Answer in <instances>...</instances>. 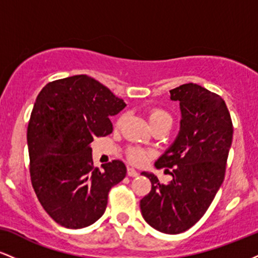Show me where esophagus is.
I'll return each instance as SVG.
<instances>
[{
    "label": "esophagus",
    "mask_w": 258,
    "mask_h": 258,
    "mask_svg": "<svg viewBox=\"0 0 258 258\" xmlns=\"http://www.w3.org/2000/svg\"><path fill=\"white\" fill-rule=\"evenodd\" d=\"M127 174H128L130 177H137L138 172L133 167H127Z\"/></svg>",
    "instance_id": "1"
}]
</instances>
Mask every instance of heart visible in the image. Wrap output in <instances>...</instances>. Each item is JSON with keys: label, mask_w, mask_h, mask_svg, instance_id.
<instances>
[{"label": "heart", "mask_w": 258, "mask_h": 258, "mask_svg": "<svg viewBox=\"0 0 258 258\" xmlns=\"http://www.w3.org/2000/svg\"><path fill=\"white\" fill-rule=\"evenodd\" d=\"M148 120H149V123L152 127L156 126H166L170 127L172 126V116L168 114L167 111L162 110V109H152L148 114ZM128 158L131 161L136 162V164H141L147 158V152L143 149H139V148H131L128 150Z\"/></svg>", "instance_id": "b5f03b06"}]
</instances>
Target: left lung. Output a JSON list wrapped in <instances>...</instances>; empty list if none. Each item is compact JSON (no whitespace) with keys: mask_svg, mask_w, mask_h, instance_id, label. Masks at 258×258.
Instances as JSON below:
<instances>
[{"mask_svg":"<svg viewBox=\"0 0 258 258\" xmlns=\"http://www.w3.org/2000/svg\"><path fill=\"white\" fill-rule=\"evenodd\" d=\"M170 93L179 102L180 127L155 167L172 168V180L161 184L154 173L142 172L152 190L141 200V211L159 232L179 234L203 217L223 183L233 123L226 102L199 85H182Z\"/></svg>","mask_w":258,"mask_h":258,"instance_id":"8db88e82","label":"left lung"}]
</instances>
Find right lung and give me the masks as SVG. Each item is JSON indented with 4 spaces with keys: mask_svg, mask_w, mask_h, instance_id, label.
Masks as SVG:
<instances>
[{
    "mask_svg": "<svg viewBox=\"0 0 258 258\" xmlns=\"http://www.w3.org/2000/svg\"><path fill=\"white\" fill-rule=\"evenodd\" d=\"M126 103L97 80L75 75L38 93L28 126L30 176L41 205L58 224L80 229L104 214L110 189L125 178L120 160L93 166V138L112 132L109 117Z\"/></svg>",
    "mask_w": 258,
    "mask_h": 258,
    "instance_id": "obj_1",
    "label": "right lung"
}]
</instances>
